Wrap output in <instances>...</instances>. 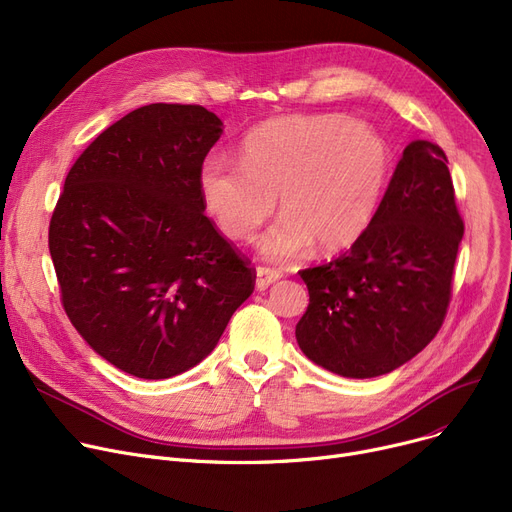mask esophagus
<instances>
[{
  "label": "esophagus",
  "instance_id": "34e87169",
  "mask_svg": "<svg viewBox=\"0 0 512 512\" xmlns=\"http://www.w3.org/2000/svg\"><path fill=\"white\" fill-rule=\"evenodd\" d=\"M280 278H282V274L278 270H270V267H257V272H255V288L257 290H265L267 286H272Z\"/></svg>",
  "mask_w": 512,
  "mask_h": 512
}]
</instances>
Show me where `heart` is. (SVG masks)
Segmentation results:
<instances>
[{"mask_svg": "<svg viewBox=\"0 0 512 512\" xmlns=\"http://www.w3.org/2000/svg\"><path fill=\"white\" fill-rule=\"evenodd\" d=\"M390 164V145L373 126L340 114H294L253 128L240 145V164L205 157L197 186L215 228L232 240L253 238L280 197L284 218L257 249L282 261L313 245L340 253L359 242L382 201Z\"/></svg>", "mask_w": 512, "mask_h": 512, "instance_id": "obj_1", "label": "heart"}]
</instances>
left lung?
Instances as JSON below:
<instances>
[{
  "label": "left lung",
  "instance_id": "left-lung-1",
  "mask_svg": "<svg viewBox=\"0 0 512 512\" xmlns=\"http://www.w3.org/2000/svg\"><path fill=\"white\" fill-rule=\"evenodd\" d=\"M446 164L438 145L409 143L359 242L301 272L309 307L294 334L315 365L342 378H378L438 334L465 232Z\"/></svg>",
  "mask_w": 512,
  "mask_h": 512
}]
</instances>
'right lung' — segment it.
<instances>
[{
	"label": "right lung",
	"instance_id": "1",
	"mask_svg": "<svg viewBox=\"0 0 512 512\" xmlns=\"http://www.w3.org/2000/svg\"><path fill=\"white\" fill-rule=\"evenodd\" d=\"M222 120L151 103L83 151L49 224L72 326L124 373L166 380L199 365L255 286L203 213L197 176Z\"/></svg>",
	"mask_w": 512,
	"mask_h": 512
}]
</instances>
